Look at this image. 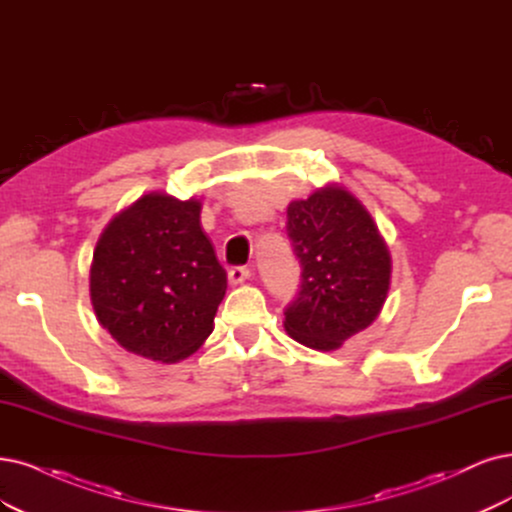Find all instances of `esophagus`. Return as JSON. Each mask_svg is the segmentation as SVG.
Returning a JSON list of instances; mask_svg holds the SVG:
<instances>
[{
    "label": "esophagus",
    "instance_id": "obj_1",
    "mask_svg": "<svg viewBox=\"0 0 512 512\" xmlns=\"http://www.w3.org/2000/svg\"><path fill=\"white\" fill-rule=\"evenodd\" d=\"M251 274H253L251 268L236 266V268H232L230 272H227V278H230L232 285H240V282H244L246 278H251Z\"/></svg>",
    "mask_w": 512,
    "mask_h": 512
}]
</instances>
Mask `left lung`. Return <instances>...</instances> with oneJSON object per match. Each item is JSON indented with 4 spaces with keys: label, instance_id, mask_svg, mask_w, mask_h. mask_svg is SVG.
Returning a JSON list of instances; mask_svg holds the SVG:
<instances>
[{
    "label": "left lung",
    "instance_id": "obj_1",
    "mask_svg": "<svg viewBox=\"0 0 512 512\" xmlns=\"http://www.w3.org/2000/svg\"><path fill=\"white\" fill-rule=\"evenodd\" d=\"M287 232L301 263V287L285 329L312 350H337L382 312L392 259L363 202L331 183L287 208Z\"/></svg>",
    "mask_w": 512,
    "mask_h": 512
}]
</instances>
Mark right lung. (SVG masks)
I'll return each mask as SVG.
<instances>
[{
  "label": "right lung",
  "mask_w": 512,
  "mask_h": 512,
  "mask_svg": "<svg viewBox=\"0 0 512 512\" xmlns=\"http://www.w3.org/2000/svg\"><path fill=\"white\" fill-rule=\"evenodd\" d=\"M200 200L151 192L113 217L90 266L99 325L149 361H183L213 333L227 274L200 225Z\"/></svg>",
  "instance_id": "add662e5"
}]
</instances>
